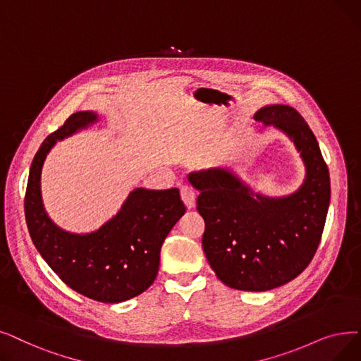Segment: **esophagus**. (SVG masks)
I'll list each match as a JSON object with an SVG mask.
<instances>
[{
    "label": "esophagus",
    "mask_w": 361,
    "mask_h": 361,
    "mask_svg": "<svg viewBox=\"0 0 361 361\" xmlns=\"http://www.w3.org/2000/svg\"><path fill=\"white\" fill-rule=\"evenodd\" d=\"M181 200L184 202V205L187 209H193L196 207V193L189 185L181 187Z\"/></svg>",
    "instance_id": "34e87169"
}]
</instances>
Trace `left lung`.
<instances>
[{"label": "left lung", "mask_w": 361, "mask_h": 361, "mask_svg": "<svg viewBox=\"0 0 361 361\" xmlns=\"http://www.w3.org/2000/svg\"><path fill=\"white\" fill-rule=\"evenodd\" d=\"M257 121L283 131L300 152L305 180L295 193H255L228 168L193 171L197 211L205 219L203 252L224 285L264 292L300 276L319 247L331 202V178L317 140L293 107L265 106Z\"/></svg>", "instance_id": "8db88e82"}]
</instances>
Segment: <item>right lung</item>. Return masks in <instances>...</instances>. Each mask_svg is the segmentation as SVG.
Segmentation results:
<instances>
[{
  "mask_svg": "<svg viewBox=\"0 0 361 361\" xmlns=\"http://www.w3.org/2000/svg\"><path fill=\"white\" fill-rule=\"evenodd\" d=\"M99 121L91 111L71 115L47 137L30 165L25 216L35 247L65 283L90 300L116 304L143 293L159 270L161 247L184 215L178 189H134L115 216L99 230L76 234L57 227L41 196V171L59 140Z\"/></svg>",
  "mask_w": 361,
  "mask_h": 361,
  "instance_id": "add662e5",
  "label": "right lung"
}]
</instances>
